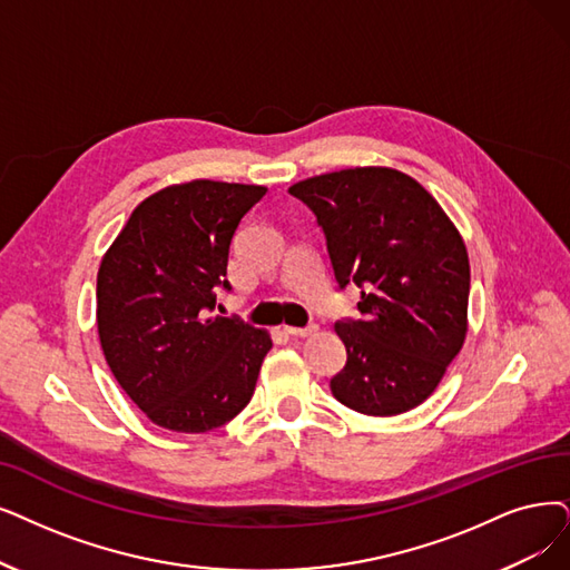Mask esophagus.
Segmentation results:
<instances>
[{
    "label": "esophagus",
    "instance_id": "1",
    "mask_svg": "<svg viewBox=\"0 0 570 570\" xmlns=\"http://www.w3.org/2000/svg\"><path fill=\"white\" fill-rule=\"evenodd\" d=\"M317 330V325H306V327H285V334H289V336H308V334H313Z\"/></svg>",
    "mask_w": 570,
    "mask_h": 570
}]
</instances>
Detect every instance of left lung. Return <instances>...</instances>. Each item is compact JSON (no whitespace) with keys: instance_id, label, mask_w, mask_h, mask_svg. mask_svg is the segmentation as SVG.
I'll return each mask as SVG.
<instances>
[{"instance_id":"8db88e82","label":"left lung","mask_w":570,"mask_h":570,"mask_svg":"<svg viewBox=\"0 0 570 570\" xmlns=\"http://www.w3.org/2000/svg\"><path fill=\"white\" fill-rule=\"evenodd\" d=\"M289 194L323 229L336 289H360L357 315L334 323L348 357L332 395L370 416L419 406L465 341L463 238L416 179L391 168L317 175Z\"/></svg>"}]
</instances>
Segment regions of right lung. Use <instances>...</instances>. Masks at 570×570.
Instances as JSON below:
<instances>
[{"instance_id":"right-lung-1","label":"right lung","mask_w":570,"mask_h":570,"mask_svg":"<svg viewBox=\"0 0 570 570\" xmlns=\"http://www.w3.org/2000/svg\"><path fill=\"white\" fill-rule=\"evenodd\" d=\"M266 194L194 179L132 210L98 271V334L126 395L161 428L208 432L255 393L266 332L215 315L240 219Z\"/></svg>"}]
</instances>
